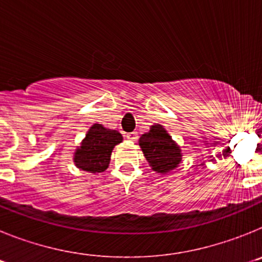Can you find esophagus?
<instances>
[{"instance_id":"esophagus-1","label":"esophagus","mask_w":262,"mask_h":262,"mask_svg":"<svg viewBox=\"0 0 262 262\" xmlns=\"http://www.w3.org/2000/svg\"><path fill=\"white\" fill-rule=\"evenodd\" d=\"M127 138H128L129 140H133V142H135L136 139H138V133H136V131H133V133L127 134Z\"/></svg>"}]
</instances>
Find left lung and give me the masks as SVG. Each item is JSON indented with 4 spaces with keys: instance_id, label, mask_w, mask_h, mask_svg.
<instances>
[{
    "instance_id": "1",
    "label": "left lung",
    "mask_w": 262,
    "mask_h": 262,
    "mask_svg": "<svg viewBox=\"0 0 262 262\" xmlns=\"http://www.w3.org/2000/svg\"><path fill=\"white\" fill-rule=\"evenodd\" d=\"M139 145L152 169L159 173H168L180 164L182 155L163 126L155 124L151 131L139 139Z\"/></svg>"
}]
</instances>
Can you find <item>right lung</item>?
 Wrapping results in <instances>:
<instances>
[{"mask_svg": "<svg viewBox=\"0 0 262 262\" xmlns=\"http://www.w3.org/2000/svg\"><path fill=\"white\" fill-rule=\"evenodd\" d=\"M123 140L115 129H107L102 124H93L86 138L75 154V164L90 173L105 172L110 163L113 148Z\"/></svg>", "mask_w": 262, "mask_h": 262, "instance_id": "right-lung-1", "label": "right lung"}]
</instances>
